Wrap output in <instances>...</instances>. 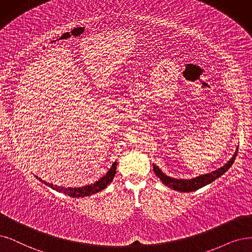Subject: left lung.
Instances as JSON below:
<instances>
[{"label":"left lung","mask_w":252,"mask_h":252,"mask_svg":"<svg viewBox=\"0 0 252 252\" xmlns=\"http://www.w3.org/2000/svg\"><path fill=\"white\" fill-rule=\"evenodd\" d=\"M237 153H238V148L236 150L235 154L233 155V157H231L223 166H221L220 168H218L216 170H213V172H211V173H208V174H205V175H200L198 177H195V178H192V179H188V180L175 179V178H172L169 176H166L162 172V170H161L154 163H153V169H154L156 176L161 181H162V183L165 186L172 188L176 191H180V192H191V191H195V190L202 188V187H204L208 184H211L213 182V181H215L216 179H218L219 177L222 176L226 172V170L231 165H233L234 161L236 159V156H237Z\"/></svg>","instance_id":"1"}]
</instances>
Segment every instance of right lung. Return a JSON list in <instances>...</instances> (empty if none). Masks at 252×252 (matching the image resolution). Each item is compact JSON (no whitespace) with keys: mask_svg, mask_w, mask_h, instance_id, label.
Returning <instances> with one entry per match:
<instances>
[{"mask_svg":"<svg viewBox=\"0 0 252 252\" xmlns=\"http://www.w3.org/2000/svg\"><path fill=\"white\" fill-rule=\"evenodd\" d=\"M116 169H117V161H115V162L113 163L112 167L108 169V172L103 177L100 178L98 181H96L95 183L82 186V187H74V188L73 187H62V186H57L54 184H49V183L45 182V181H42L38 177H36V178L39 179V181H41V182L43 184H45L46 186L58 191V192L65 193L66 195L71 196V197H85V196L95 194V193L99 192V191L103 190L114 180V177L116 175Z\"/></svg>","mask_w":252,"mask_h":252,"instance_id":"1","label":"right lung"}]
</instances>
